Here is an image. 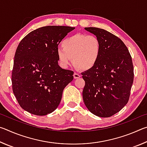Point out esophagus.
Instances as JSON below:
<instances>
[{"instance_id":"esophagus-1","label":"esophagus","mask_w":147,"mask_h":147,"mask_svg":"<svg viewBox=\"0 0 147 147\" xmlns=\"http://www.w3.org/2000/svg\"><path fill=\"white\" fill-rule=\"evenodd\" d=\"M73 76H74V79H76V78H80V74H78V73H74V74H73Z\"/></svg>"}]
</instances>
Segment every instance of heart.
Here are the masks:
<instances>
[{
  "mask_svg": "<svg viewBox=\"0 0 147 147\" xmlns=\"http://www.w3.org/2000/svg\"><path fill=\"white\" fill-rule=\"evenodd\" d=\"M61 47L57 50L56 56L59 65L64 69L73 60L76 67L89 70L95 66L101 53L100 41L93 35H73L62 41Z\"/></svg>",
  "mask_w": 147,
  "mask_h": 147,
  "instance_id": "b5f03b06",
  "label": "heart"
}]
</instances>
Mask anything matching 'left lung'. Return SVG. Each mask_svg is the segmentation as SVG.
Instances as JSON below:
<instances>
[{"label": "left lung", "instance_id": "left-lung-1", "mask_svg": "<svg viewBox=\"0 0 147 147\" xmlns=\"http://www.w3.org/2000/svg\"><path fill=\"white\" fill-rule=\"evenodd\" d=\"M101 43V53L93 68L82 73L85 81L83 100L87 108L100 117H109L129 100L134 66L127 47L118 37L104 29L88 27Z\"/></svg>", "mask_w": 147, "mask_h": 147}]
</instances>
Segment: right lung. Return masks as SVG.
I'll return each instance as SVG.
<instances>
[{
	"mask_svg": "<svg viewBox=\"0 0 147 147\" xmlns=\"http://www.w3.org/2000/svg\"><path fill=\"white\" fill-rule=\"evenodd\" d=\"M74 27L47 26L30 32L20 42L14 56L12 89L20 106L36 115L58 108L64 88L74 72L58 65L59 43Z\"/></svg>",
	"mask_w": 147,
	"mask_h": 147,
	"instance_id": "obj_1",
	"label": "right lung"
}]
</instances>
